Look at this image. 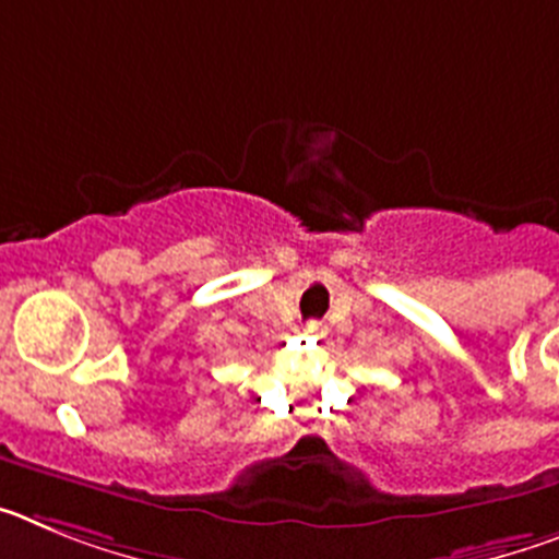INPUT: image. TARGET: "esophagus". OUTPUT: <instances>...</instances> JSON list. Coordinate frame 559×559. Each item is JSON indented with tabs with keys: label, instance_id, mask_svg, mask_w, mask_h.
<instances>
[{
	"label": "esophagus",
	"instance_id": "esophagus-1",
	"mask_svg": "<svg viewBox=\"0 0 559 559\" xmlns=\"http://www.w3.org/2000/svg\"><path fill=\"white\" fill-rule=\"evenodd\" d=\"M305 333L313 335V338H324V335H328V324H324V322H308V324H305Z\"/></svg>",
	"mask_w": 559,
	"mask_h": 559
}]
</instances>
